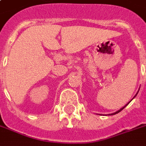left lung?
<instances>
[{
	"label": "left lung",
	"mask_w": 146,
	"mask_h": 146,
	"mask_svg": "<svg viewBox=\"0 0 146 146\" xmlns=\"http://www.w3.org/2000/svg\"><path fill=\"white\" fill-rule=\"evenodd\" d=\"M135 96H136V95H135ZM128 103H129V102H128ZM128 103H127V104H128ZM127 104L126 105V106H124V107H123V108H122V109H120V110H119V111H117V112H116V113H113V114H116V113H119V112H120V111H121V110H123V109H124V108H125V107H126V106H127Z\"/></svg>",
	"instance_id": "1"
}]
</instances>
